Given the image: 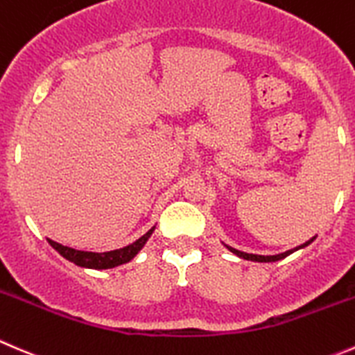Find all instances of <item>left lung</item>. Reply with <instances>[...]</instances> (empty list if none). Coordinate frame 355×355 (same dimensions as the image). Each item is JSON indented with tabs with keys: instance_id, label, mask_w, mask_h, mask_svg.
Wrapping results in <instances>:
<instances>
[{
	"instance_id": "left-lung-1",
	"label": "left lung",
	"mask_w": 355,
	"mask_h": 355,
	"mask_svg": "<svg viewBox=\"0 0 355 355\" xmlns=\"http://www.w3.org/2000/svg\"><path fill=\"white\" fill-rule=\"evenodd\" d=\"M312 241H314V237H312L311 241H307V243L302 244V246L295 248V250H288V251H284V253H279V254H270V257H263V254H251V253H244V251L234 250V248H230V246H227V248H229V250L232 251L234 254H237V257H239V258H244V260H251V261H277V260H283V258H286L288 254H291V253H293V251L300 250V248L309 246V244H311Z\"/></svg>"
}]
</instances>
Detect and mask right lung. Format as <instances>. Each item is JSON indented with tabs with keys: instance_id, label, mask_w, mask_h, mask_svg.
I'll list each match as a JSON object with an SVG mask.
<instances>
[{
	"instance_id": "add662e5",
	"label": "right lung",
	"mask_w": 355,
	"mask_h": 355,
	"mask_svg": "<svg viewBox=\"0 0 355 355\" xmlns=\"http://www.w3.org/2000/svg\"><path fill=\"white\" fill-rule=\"evenodd\" d=\"M154 232V227L150 230H147L140 239H137L135 243L128 244L125 248H119V250L105 251V253H94V251H81L74 250V248L62 246V244L55 243V241L48 239V243L58 251L64 258H67L72 263L79 265V267H86V269H112V267H118V265L126 263V261L132 260L137 253L144 248V244L147 243V239L150 237V234Z\"/></svg>"
}]
</instances>
